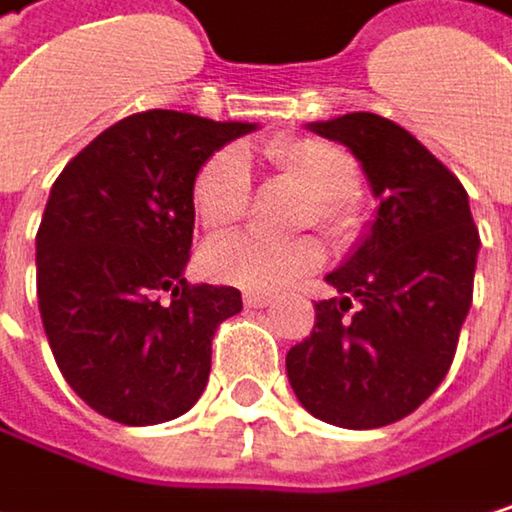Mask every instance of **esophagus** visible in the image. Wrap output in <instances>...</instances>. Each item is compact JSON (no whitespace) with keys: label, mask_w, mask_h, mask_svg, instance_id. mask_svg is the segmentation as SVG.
Segmentation results:
<instances>
[{"label":"esophagus","mask_w":512,"mask_h":512,"mask_svg":"<svg viewBox=\"0 0 512 512\" xmlns=\"http://www.w3.org/2000/svg\"><path fill=\"white\" fill-rule=\"evenodd\" d=\"M242 303H245V309H267L273 300H270L267 294H245Z\"/></svg>","instance_id":"esophagus-1"}]
</instances>
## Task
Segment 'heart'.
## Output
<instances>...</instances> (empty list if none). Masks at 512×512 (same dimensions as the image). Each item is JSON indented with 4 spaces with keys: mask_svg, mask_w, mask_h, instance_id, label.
I'll return each mask as SVG.
<instances>
[{
    "mask_svg": "<svg viewBox=\"0 0 512 512\" xmlns=\"http://www.w3.org/2000/svg\"><path fill=\"white\" fill-rule=\"evenodd\" d=\"M264 164L294 188L309 194L300 227H318L336 248L360 236V188L357 158L324 137H276L261 146ZM251 206V170L239 149L227 146L212 152L194 173L191 209L209 236L233 233ZM324 264V248L315 236L300 239H258L236 236L218 239L203 251V270L209 279L248 291L273 294Z\"/></svg>",
    "mask_w": 512,
    "mask_h": 512,
    "instance_id": "b5f03b06",
    "label": "heart"
}]
</instances>
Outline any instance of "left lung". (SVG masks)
I'll return each mask as SVG.
<instances>
[{
    "instance_id": "obj_1",
    "label": "left lung",
    "mask_w": 512,
    "mask_h": 512,
    "mask_svg": "<svg viewBox=\"0 0 512 512\" xmlns=\"http://www.w3.org/2000/svg\"><path fill=\"white\" fill-rule=\"evenodd\" d=\"M309 128L357 155L381 206L369 236L327 276L339 297L315 306L312 336L288 351V381L324 423L390 426L450 372L480 233L462 182L402 125L345 113Z\"/></svg>"
}]
</instances>
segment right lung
<instances>
[{"label": "right lung", "mask_w": 512, "mask_h": 512, "mask_svg": "<svg viewBox=\"0 0 512 512\" xmlns=\"http://www.w3.org/2000/svg\"><path fill=\"white\" fill-rule=\"evenodd\" d=\"M251 122L176 110L119 119L50 188L35 236L41 324L68 387L101 417L155 426L203 393L236 288L188 285L197 167ZM168 300H163V294Z\"/></svg>", "instance_id": "right-lung-1"}]
</instances>
